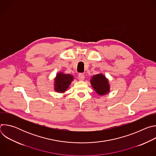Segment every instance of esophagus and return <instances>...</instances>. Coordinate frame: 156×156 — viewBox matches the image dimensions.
I'll list each match as a JSON object with an SVG mask.
<instances>
[{"label": "esophagus", "instance_id": "esophagus-1", "mask_svg": "<svg viewBox=\"0 0 156 156\" xmlns=\"http://www.w3.org/2000/svg\"><path fill=\"white\" fill-rule=\"evenodd\" d=\"M78 78L80 80L82 81V80H83L84 79V75L83 73H79L78 75Z\"/></svg>", "mask_w": 156, "mask_h": 156}]
</instances>
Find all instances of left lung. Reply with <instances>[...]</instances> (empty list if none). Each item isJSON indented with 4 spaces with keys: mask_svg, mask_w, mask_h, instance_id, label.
I'll use <instances>...</instances> for the list:
<instances>
[{
    "mask_svg": "<svg viewBox=\"0 0 156 156\" xmlns=\"http://www.w3.org/2000/svg\"><path fill=\"white\" fill-rule=\"evenodd\" d=\"M91 83L94 90L100 95H104L109 91L108 80L102 74H98L93 76Z\"/></svg>",
    "mask_w": 156,
    "mask_h": 156,
    "instance_id": "left-lung-1",
    "label": "left lung"
}]
</instances>
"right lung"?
Listing matches in <instances>:
<instances>
[{"label": "right lung", "mask_w": 156, "mask_h": 156, "mask_svg": "<svg viewBox=\"0 0 156 156\" xmlns=\"http://www.w3.org/2000/svg\"><path fill=\"white\" fill-rule=\"evenodd\" d=\"M73 80L72 75L59 73L55 80V90L57 92L63 93L69 87Z\"/></svg>", "instance_id": "obj_1"}]
</instances>
